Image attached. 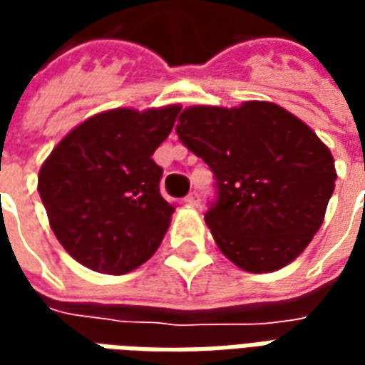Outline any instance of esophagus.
I'll return each instance as SVG.
<instances>
[{
  "instance_id": "34e87169",
  "label": "esophagus",
  "mask_w": 365,
  "mask_h": 365,
  "mask_svg": "<svg viewBox=\"0 0 365 365\" xmlns=\"http://www.w3.org/2000/svg\"><path fill=\"white\" fill-rule=\"evenodd\" d=\"M199 201H201V199H199L197 191H191L190 195L185 197V203H187V205H190V207H197Z\"/></svg>"
}]
</instances>
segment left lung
Instances as JSON below:
<instances>
[{"mask_svg": "<svg viewBox=\"0 0 365 365\" xmlns=\"http://www.w3.org/2000/svg\"><path fill=\"white\" fill-rule=\"evenodd\" d=\"M175 133L217 180L207 227L250 274L287 266L321 229L334 191V158L309 125L269 101L193 105Z\"/></svg>", "mask_w": 365, "mask_h": 365, "instance_id": "8db88e82", "label": "left lung"}]
</instances>
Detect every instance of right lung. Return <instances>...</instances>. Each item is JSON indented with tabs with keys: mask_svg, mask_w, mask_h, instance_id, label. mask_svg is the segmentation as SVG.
<instances>
[{
	"mask_svg": "<svg viewBox=\"0 0 365 365\" xmlns=\"http://www.w3.org/2000/svg\"><path fill=\"white\" fill-rule=\"evenodd\" d=\"M180 109L97 113L44 160L38 193L51 229L82 266L123 275L158 250L175 209L160 195L162 168L152 154L172 133Z\"/></svg>",
	"mask_w": 365,
	"mask_h": 365,
	"instance_id": "1",
	"label": "right lung"
}]
</instances>
